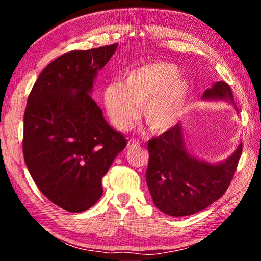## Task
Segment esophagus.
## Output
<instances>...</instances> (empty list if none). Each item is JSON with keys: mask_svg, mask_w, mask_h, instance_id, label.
Returning a JSON list of instances; mask_svg holds the SVG:
<instances>
[{"mask_svg": "<svg viewBox=\"0 0 261 261\" xmlns=\"http://www.w3.org/2000/svg\"><path fill=\"white\" fill-rule=\"evenodd\" d=\"M140 141L138 140V139H134V138H132V139H130L129 140V143H127V146H129V147H132V146H140Z\"/></svg>", "mask_w": 261, "mask_h": 261, "instance_id": "1", "label": "esophagus"}]
</instances>
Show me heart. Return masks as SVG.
Segmentation results:
<instances>
[{
    "mask_svg": "<svg viewBox=\"0 0 261 261\" xmlns=\"http://www.w3.org/2000/svg\"><path fill=\"white\" fill-rule=\"evenodd\" d=\"M180 70L168 62H154L127 71L122 85L114 83L105 91V105L113 124L126 130L138 117V106L148 129L163 132L182 116L190 86L178 78Z\"/></svg>",
    "mask_w": 261,
    "mask_h": 261,
    "instance_id": "heart-1",
    "label": "heart"
}]
</instances>
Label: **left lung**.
<instances>
[{
	"label": "left lung",
	"mask_w": 261,
	"mask_h": 261,
	"mask_svg": "<svg viewBox=\"0 0 261 261\" xmlns=\"http://www.w3.org/2000/svg\"><path fill=\"white\" fill-rule=\"evenodd\" d=\"M202 98L233 101L226 82L214 84ZM182 136L180 126L175 125L147 144V187L158 208L171 216L198 213L220 199L233 178L243 149L240 144L226 162L210 165L189 155Z\"/></svg>",
	"instance_id": "left-lung-1"
}]
</instances>
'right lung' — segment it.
<instances>
[{"mask_svg": "<svg viewBox=\"0 0 261 261\" xmlns=\"http://www.w3.org/2000/svg\"><path fill=\"white\" fill-rule=\"evenodd\" d=\"M116 48L113 43L61 55L43 69L28 98L25 163L43 196L68 212L86 211L100 199L101 180L127 144L90 94Z\"/></svg>", "mask_w": 261, "mask_h": 261, "instance_id": "1", "label": "right lung"}]
</instances>
